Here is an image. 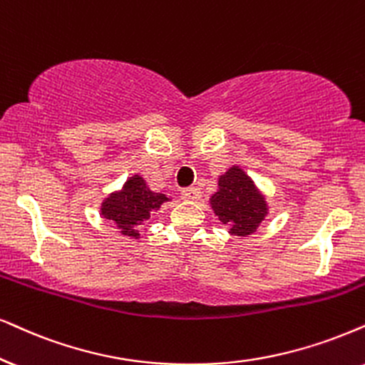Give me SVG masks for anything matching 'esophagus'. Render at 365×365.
<instances>
[{
    "mask_svg": "<svg viewBox=\"0 0 365 365\" xmlns=\"http://www.w3.org/2000/svg\"><path fill=\"white\" fill-rule=\"evenodd\" d=\"M200 195H202L200 188H197V187L185 188V190L182 192V198H183V200H192V202H195V200H198V198H200Z\"/></svg>",
    "mask_w": 365,
    "mask_h": 365,
    "instance_id": "34e87169",
    "label": "esophagus"
}]
</instances>
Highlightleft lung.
<instances>
[{"label": "left lung", "instance_id": "left-lung-1", "mask_svg": "<svg viewBox=\"0 0 365 365\" xmlns=\"http://www.w3.org/2000/svg\"><path fill=\"white\" fill-rule=\"evenodd\" d=\"M210 205L220 222L229 225V232L241 237L255 232L267 214L264 197L239 167L220 175L219 190L210 197Z\"/></svg>", "mask_w": 365, "mask_h": 365}]
</instances>
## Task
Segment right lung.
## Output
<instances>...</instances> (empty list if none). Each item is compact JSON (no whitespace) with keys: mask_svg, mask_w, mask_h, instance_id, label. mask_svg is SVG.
<instances>
[{"mask_svg":"<svg viewBox=\"0 0 365 365\" xmlns=\"http://www.w3.org/2000/svg\"><path fill=\"white\" fill-rule=\"evenodd\" d=\"M170 198L163 193L151 192L146 182L140 175H135L124 183L121 192H114L106 198L101 205V214L108 220H113L118 225L121 234L129 237H140V230L136 225H141L150 219V212L158 210L163 202Z\"/></svg>","mask_w":365,"mask_h":365,"instance_id":"add662e5","label":"right lung"}]
</instances>
